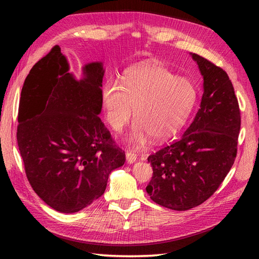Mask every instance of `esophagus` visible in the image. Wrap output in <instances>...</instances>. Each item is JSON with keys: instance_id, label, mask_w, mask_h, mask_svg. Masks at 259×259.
<instances>
[{"instance_id": "obj_1", "label": "esophagus", "mask_w": 259, "mask_h": 259, "mask_svg": "<svg viewBox=\"0 0 259 259\" xmlns=\"http://www.w3.org/2000/svg\"><path fill=\"white\" fill-rule=\"evenodd\" d=\"M136 159H137V155L134 152H127L126 153V161H127V163H130V164L134 163L136 161Z\"/></svg>"}]
</instances>
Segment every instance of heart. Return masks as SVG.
Wrapping results in <instances>:
<instances>
[{
    "instance_id": "b5f03b06",
    "label": "heart",
    "mask_w": 259,
    "mask_h": 259,
    "mask_svg": "<svg viewBox=\"0 0 259 259\" xmlns=\"http://www.w3.org/2000/svg\"><path fill=\"white\" fill-rule=\"evenodd\" d=\"M195 100L190 81L174 75L155 62L137 65L124 74L122 86L108 81L103 88L106 117L119 133L132 120L135 125L128 142L142 146L148 135L162 140L173 135L189 115Z\"/></svg>"
}]
</instances>
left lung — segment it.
Instances as JSON below:
<instances>
[{
	"label": "left lung",
	"mask_w": 259,
	"mask_h": 259,
	"mask_svg": "<svg viewBox=\"0 0 259 259\" xmlns=\"http://www.w3.org/2000/svg\"><path fill=\"white\" fill-rule=\"evenodd\" d=\"M203 76L200 109L174 143L148 156L153 175L147 193L156 204L187 210L214 194L237 156L241 115L228 74L191 54Z\"/></svg>",
	"instance_id": "1"
}]
</instances>
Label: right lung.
I'll list each match as a JSON object with an SVG mask.
<instances>
[{
    "label": "right lung",
    "mask_w": 259,
    "mask_h": 259,
    "mask_svg": "<svg viewBox=\"0 0 259 259\" xmlns=\"http://www.w3.org/2000/svg\"><path fill=\"white\" fill-rule=\"evenodd\" d=\"M103 62L69 72L58 45L30 70L21 90L17 142L26 175L46 204L71 214L104 194L109 175L125 162L98 114Z\"/></svg>",
    "instance_id": "add662e5"
}]
</instances>
